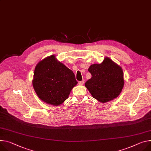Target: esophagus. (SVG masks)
Listing matches in <instances>:
<instances>
[{
	"instance_id": "esophagus-1",
	"label": "esophagus",
	"mask_w": 151,
	"mask_h": 151,
	"mask_svg": "<svg viewBox=\"0 0 151 151\" xmlns=\"http://www.w3.org/2000/svg\"><path fill=\"white\" fill-rule=\"evenodd\" d=\"M84 81H79V82L78 84H79V86H83V85L84 84Z\"/></svg>"
}]
</instances>
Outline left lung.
I'll return each mask as SVG.
<instances>
[{
    "label": "left lung",
    "instance_id": "left-lung-1",
    "mask_svg": "<svg viewBox=\"0 0 151 151\" xmlns=\"http://www.w3.org/2000/svg\"><path fill=\"white\" fill-rule=\"evenodd\" d=\"M88 70L91 78L85 86L93 98L105 103L119 96L124 86L123 72L119 65L105 57L101 64L91 65Z\"/></svg>",
    "mask_w": 151,
    "mask_h": 151
}]
</instances>
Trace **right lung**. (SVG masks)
Here are the masks:
<instances>
[{
  "mask_svg": "<svg viewBox=\"0 0 151 151\" xmlns=\"http://www.w3.org/2000/svg\"><path fill=\"white\" fill-rule=\"evenodd\" d=\"M77 84L73 72L55 55L41 60L35 67L32 86L38 98L46 104L60 105Z\"/></svg>",
  "mask_w": 151,
  "mask_h": 151,
  "instance_id": "obj_1",
  "label": "right lung"
}]
</instances>
